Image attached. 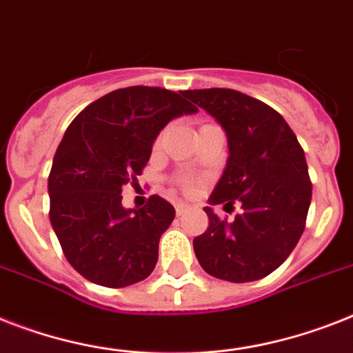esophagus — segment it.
<instances>
[{
    "label": "esophagus",
    "mask_w": 353,
    "mask_h": 353,
    "mask_svg": "<svg viewBox=\"0 0 353 353\" xmlns=\"http://www.w3.org/2000/svg\"><path fill=\"white\" fill-rule=\"evenodd\" d=\"M186 208H188V205H186V203H177V205H176V214H177V216H183V214H185V212H186Z\"/></svg>",
    "instance_id": "1"
}]
</instances>
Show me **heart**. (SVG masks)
I'll return each instance as SVG.
<instances>
[{"label": "heart", "instance_id": "1", "mask_svg": "<svg viewBox=\"0 0 353 353\" xmlns=\"http://www.w3.org/2000/svg\"><path fill=\"white\" fill-rule=\"evenodd\" d=\"M185 186H186V188H192V183L190 181H185Z\"/></svg>", "mask_w": 353, "mask_h": 353}]
</instances>
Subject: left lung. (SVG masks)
Segmentation results:
<instances>
[{"label":"left lung","mask_w":353,"mask_h":353,"mask_svg":"<svg viewBox=\"0 0 353 353\" xmlns=\"http://www.w3.org/2000/svg\"><path fill=\"white\" fill-rule=\"evenodd\" d=\"M217 119L228 159L210 205L241 203L234 221L205 206L208 228L194 239L203 270L217 279L248 283L266 277L292 254L305 230L312 183L305 152L279 112L232 88L186 90Z\"/></svg>","instance_id":"1"}]
</instances>
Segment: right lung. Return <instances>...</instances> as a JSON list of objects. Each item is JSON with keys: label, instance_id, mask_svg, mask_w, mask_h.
<instances>
[{"label": "right lung", "instance_id": "add662e5", "mask_svg": "<svg viewBox=\"0 0 353 353\" xmlns=\"http://www.w3.org/2000/svg\"><path fill=\"white\" fill-rule=\"evenodd\" d=\"M197 108L159 87H127L99 97L68 125L48 176L50 223L67 261L85 279L123 288L156 268L174 206L152 196L123 208L121 188L147 167L168 121Z\"/></svg>", "mask_w": 353, "mask_h": 353}]
</instances>
